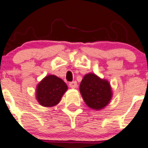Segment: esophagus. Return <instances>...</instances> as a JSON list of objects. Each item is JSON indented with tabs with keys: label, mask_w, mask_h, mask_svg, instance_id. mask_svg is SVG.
<instances>
[{
	"label": "esophagus",
	"mask_w": 148,
	"mask_h": 148,
	"mask_svg": "<svg viewBox=\"0 0 148 148\" xmlns=\"http://www.w3.org/2000/svg\"><path fill=\"white\" fill-rule=\"evenodd\" d=\"M69 86H70V88H76L77 87V82L76 81H72V82H70V84H69Z\"/></svg>",
	"instance_id": "34e87169"
}]
</instances>
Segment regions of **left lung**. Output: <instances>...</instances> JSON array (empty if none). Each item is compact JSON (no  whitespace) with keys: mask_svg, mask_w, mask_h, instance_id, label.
Returning <instances> with one entry per match:
<instances>
[{"mask_svg":"<svg viewBox=\"0 0 148 148\" xmlns=\"http://www.w3.org/2000/svg\"><path fill=\"white\" fill-rule=\"evenodd\" d=\"M80 92L87 106L94 110L103 109L112 96L109 82L94 73H88L84 77L80 84Z\"/></svg>","mask_w":148,"mask_h":148,"instance_id":"1","label":"left lung"}]
</instances>
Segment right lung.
I'll use <instances>...</instances> for the list:
<instances>
[{
    "label": "right lung",
    "mask_w": 148,
    "mask_h": 148,
    "mask_svg": "<svg viewBox=\"0 0 148 148\" xmlns=\"http://www.w3.org/2000/svg\"><path fill=\"white\" fill-rule=\"evenodd\" d=\"M67 90L65 83L56 75L45 77L37 86L36 99L43 107H53L59 103Z\"/></svg>",
    "instance_id": "right-lung-1"
}]
</instances>
